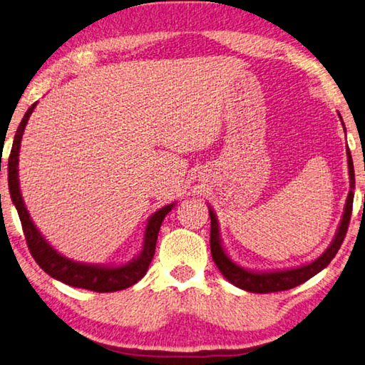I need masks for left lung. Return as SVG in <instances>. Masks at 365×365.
<instances>
[{
    "instance_id": "8db88e82",
    "label": "left lung",
    "mask_w": 365,
    "mask_h": 365,
    "mask_svg": "<svg viewBox=\"0 0 365 365\" xmlns=\"http://www.w3.org/2000/svg\"><path fill=\"white\" fill-rule=\"evenodd\" d=\"M340 116V113H339ZM341 119V116H340ZM343 124V119H341ZM344 128V124H343ZM346 132V130H344ZM348 156V172H349V193L346 197V204H344L343 215L336 233L334 236L332 242L329 247L322 252V254L311 263L300 264V267L286 268V269H269V271H255L247 269L237 264L233 258H231L227 250H225L222 244L220 236V225H218V218L215 215L214 209L209 205V215H210V252L212 260L215 262L217 268L220 269L225 279L233 284V286L240 287L242 290L254 294H269V292H281V290H289L292 287L300 286L304 281L311 279L319 271H322L327 264L332 262V258L339 252L341 242L346 236L348 223L351 218V210H353V200H354V168H353V158H351L349 148H346Z\"/></svg>"
}]
</instances>
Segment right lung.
Wrapping results in <instances>:
<instances>
[{
  "label": "right lung",
  "instance_id": "right-lung-1",
  "mask_svg": "<svg viewBox=\"0 0 365 365\" xmlns=\"http://www.w3.org/2000/svg\"><path fill=\"white\" fill-rule=\"evenodd\" d=\"M36 105L38 102L33 103L22 118L21 125H19L14 135V142H12L8 163V183L11 200L12 204L16 205L19 217H21L25 240L26 244H29V249L33 258H35L39 267H41L43 271H46L51 277H54V279L63 284H68L71 287L88 289L94 290V292H116V290H123L134 286L135 282L140 281L142 277L147 274L151 258L155 255L158 233H160L163 220L164 217L175 207V202L164 205V207L158 209L155 214H151L148 217L147 227H145L142 250L128 263L92 264L75 262L71 260V258L62 255L61 252H57L51 246L48 240H44V236L39 233L36 225L33 223L29 210L25 207L21 187H19V151H21V142L25 125L29 123V119L33 113V110L36 108Z\"/></svg>",
  "mask_w": 365,
  "mask_h": 365
}]
</instances>
